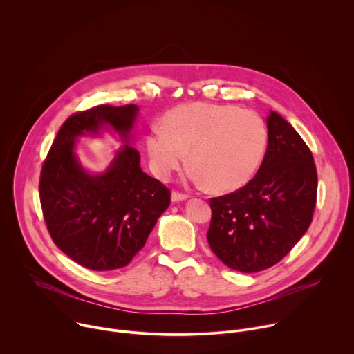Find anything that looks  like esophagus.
<instances>
[{"label":"esophagus","mask_w":354,"mask_h":354,"mask_svg":"<svg viewBox=\"0 0 354 354\" xmlns=\"http://www.w3.org/2000/svg\"><path fill=\"white\" fill-rule=\"evenodd\" d=\"M189 196L186 193H182V192H178V190H174L172 192V201H182V200H186Z\"/></svg>","instance_id":"34e87169"}]
</instances>
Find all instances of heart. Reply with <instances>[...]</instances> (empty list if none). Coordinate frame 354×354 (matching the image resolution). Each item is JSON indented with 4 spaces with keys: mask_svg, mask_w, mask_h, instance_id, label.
<instances>
[{
    "mask_svg": "<svg viewBox=\"0 0 354 354\" xmlns=\"http://www.w3.org/2000/svg\"><path fill=\"white\" fill-rule=\"evenodd\" d=\"M268 129L252 111L213 104H190L167 113L164 126L147 137L151 167L165 179L186 164L200 182L217 192L245 185L262 161Z\"/></svg>",
    "mask_w": 354,
    "mask_h": 354,
    "instance_id": "heart-1",
    "label": "heart"
}]
</instances>
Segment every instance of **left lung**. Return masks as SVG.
<instances>
[{
    "mask_svg": "<svg viewBox=\"0 0 354 354\" xmlns=\"http://www.w3.org/2000/svg\"><path fill=\"white\" fill-rule=\"evenodd\" d=\"M268 138L258 174L209 200V245L224 265L242 273L279 263L311 225L317 203V167L306 141L276 112L268 116Z\"/></svg>",
    "mask_w": 354,
    "mask_h": 354,
    "instance_id": "obj_1",
    "label": "left lung"
}]
</instances>
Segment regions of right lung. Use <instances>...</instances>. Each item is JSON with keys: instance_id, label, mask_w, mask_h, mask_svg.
<instances>
[{"instance_id": "1", "label": "right lung", "mask_w": 354, "mask_h": 354, "mask_svg": "<svg viewBox=\"0 0 354 354\" xmlns=\"http://www.w3.org/2000/svg\"><path fill=\"white\" fill-rule=\"evenodd\" d=\"M137 111L136 105H97L73 113L41 165L39 196L47 231L70 259L91 270L127 266L171 203V190L141 171L137 148L124 145L109 169L95 176L73 153L78 136L102 124L126 137Z\"/></svg>"}]
</instances>
